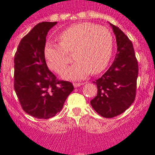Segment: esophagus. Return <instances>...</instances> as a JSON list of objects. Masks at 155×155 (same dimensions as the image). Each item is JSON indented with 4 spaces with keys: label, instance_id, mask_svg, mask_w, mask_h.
<instances>
[{
    "label": "esophagus",
    "instance_id": "obj_1",
    "mask_svg": "<svg viewBox=\"0 0 155 155\" xmlns=\"http://www.w3.org/2000/svg\"><path fill=\"white\" fill-rule=\"evenodd\" d=\"M84 84V83H73V85H74V87H80V86Z\"/></svg>",
    "mask_w": 155,
    "mask_h": 155
}]
</instances>
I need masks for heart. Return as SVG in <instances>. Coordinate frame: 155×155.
<instances>
[{
    "label": "heart",
    "instance_id": "b5f03b06",
    "mask_svg": "<svg viewBox=\"0 0 155 155\" xmlns=\"http://www.w3.org/2000/svg\"><path fill=\"white\" fill-rule=\"evenodd\" d=\"M58 39V44L47 42L43 54L48 68L60 73L70 61L68 53L74 54L77 61L64 71L63 76L66 79H83L90 72H101L108 65L113 53L110 31L93 23L71 25L60 33Z\"/></svg>",
    "mask_w": 155,
    "mask_h": 155
}]
</instances>
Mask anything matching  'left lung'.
I'll use <instances>...</instances> for the list:
<instances>
[{
	"mask_svg": "<svg viewBox=\"0 0 155 155\" xmlns=\"http://www.w3.org/2000/svg\"><path fill=\"white\" fill-rule=\"evenodd\" d=\"M117 40L115 59L101 77L96 80L97 95L91 105L106 118L124 113L134 101L138 64L132 42L121 30L110 24Z\"/></svg>",
	"mask_w": 155,
	"mask_h": 155,
	"instance_id": "1",
	"label": "left lung"
}]
</instances>
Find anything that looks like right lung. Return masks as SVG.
<instances>
[{"label": "right lung", "instance_id": "add662e5", "mask_svg": "<svg viewBox=\"0 0 155 155\" xmlns=\"http://www.w3.org/2000/svg\"><path fill=\"white\" fill-rule=\"evenodd\" d=\"M57 22H40L18 45L14 55V90L25 113L38 119L53 117L74 89L49 70L43 50L47 33Z\"/></svg>", "mask_w": 155, "mask_h": 155}]
</instances>
